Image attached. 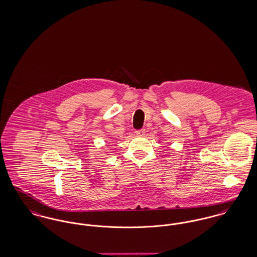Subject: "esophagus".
Masks as SVG:
<instances>
[{
	"instance_id": "obj_1",
	"label": "esophagus",
	"mask_w": 257,
	"mask_h": 257,
	"mask_svg": "<svg viewBox=\"0 0 257 257\" xmlns=\"http://www.w3.org/2000/svg\"><path fill=\"white\" fill-rule=\"evenodd\" d=\"M135 135H137V136H143V135H145V130L144 128L137 130V131H135Z\"/></svg>"
}]
</instances>
